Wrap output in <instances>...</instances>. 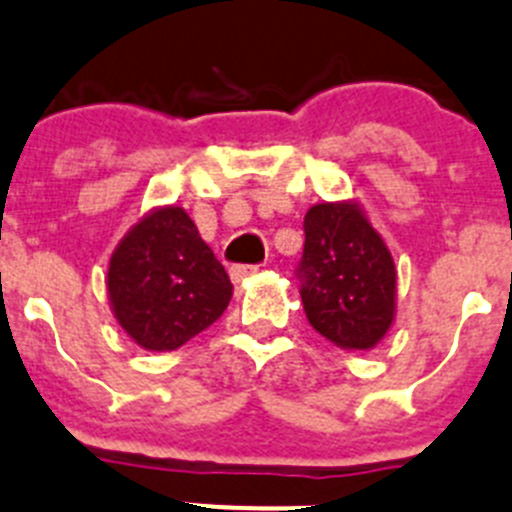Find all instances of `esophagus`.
Instances as JSON below:
<instances>
[{"mask_svg":"<svg viewBox=\"0 0 512 512\" xmlns=\"http://www.w3.org/2000/svg\"><path fill=\"white\" fill-rule=\"evenodd\" d=\"M257 272H260V265H234L232 270H229V278H232L234 283H245L247 278H252Z\"/></svg>","mask_w":512,"mask_h":512,"instance_id":"1","label":"esophagus"}]
</instances>
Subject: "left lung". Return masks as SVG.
Returning <instances> with one entry per match:
<instances>
[{"instance_id": "8db88e82", "label": "left lung", "mask_w": 512, "mask_h": 512, "mask_svg": "<svg viewBox=\"0 0 512 512\" xmlns=\"http://www.w3.org/2000/svg\"><path fill=\"white\" fill-rule=\"evenodd\" d=\"M298 265L310 326L343 351H371L396 318V267L361 204L321 202L305 212Z\"/></svg>"}]
</instances>
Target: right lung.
<instances>
[{
	"label": "right lung",
	"instance_id": "add662e5",
	"mask_svg": "<svg viewBox=\"0 0 512 512\" xmlns=\"http://www.w3.org/2000/svg\"><path fill=\"white\" fill-rule=\"evenodd\" d=\"M108 303L146 351H174L212 326L232 283L181 207H156L126 232L108 262Z\"/></svg>",
	"mask_w": 512,
	"mask_h": 512
}]
</instances>
